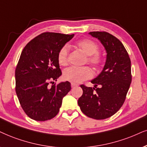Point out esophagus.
<instances>
[{"label": "esophagus", "mask_w": 147, "mask_h": 147, "mask_svg": "<svg viewBox=\"0 0 147 147\" xmlns=\"http://www.w3.org/2000/svg\"><path fill=\"white\" fill-rule=\"evenodd\" d=\"M78 84H76V83H71V87H72V88H74V87H77L78 86Z\"/></svg>", "instance_id": "obj_1"}]
</instances>
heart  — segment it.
<instances>
[{
	"instance_id": "obj_1",
	"label": "heart",
	"mask_w": 147,
	"mask_h": 147,
	"mask_svg": "<svg viewBox=\"0 0 147 147\" xmlns=\"http://www.w3.org/2000/svg\"><path fill=\"white\" fill-rule=\"evenodd\" d=\"M76 45L81 49L87 55V61L95 66H98L102 62V55L98 51V45L94 40L84 38L76 42ZM69 50L67 46H63L57 54V61L61 66H66L68 62ZM63 77L66 81L73 83H79L93 77L91 68L87 66L83 67H71L66 68L63 72Z\"/></svg>"
}]
</instances>
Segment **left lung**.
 I'll use <instances>...</instances> for the list:
<instances>
[{
    "instance_id": "left-lung-1",
    "label": "left lung",
    "mask_w": 147,
    "mask_h": 147,
    "mask_svg": "<svg viewBox=\"0 0 147 147\" xmlns=\"http://www.w3.org/2000/svg\"><path fill=\"white\" fill-rule=\"evenodd\" d=\"M89 34L103 45L107 60L102 71L91 81L94 87L81 85L83 95L78 105L89 117L105 119L115 114L125 102L131 82V61L123 45L113 35L98 31Z\"/></svg>"
}]
</instances>
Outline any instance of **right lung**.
Wrapping results in <instances>:
<instances>
[{
    "mask_svg": "<svg viewBox=\"0 0 147 147\" xmlns=\"http://www.w3.org/2000/svg\"><path fill=\"white\" fill-rule=\"evenodd\" d=\"M74 35L43 32L22 51L16 68V92L30 118L44 121L54 117L60 111L63 98L71 86L68 81L53 85L62 75L57 54Z\"/></svg>",
    "mask_w": 147,
    "mask_h": 147,
    "instance_id": "add662e5",
    "label": "right lung"
}]
</instances>
